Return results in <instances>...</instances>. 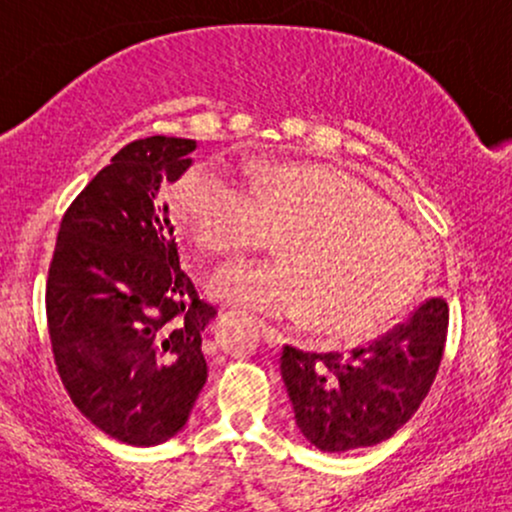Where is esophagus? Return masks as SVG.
Returning <instances> with one entry per match:
<instances>
[{
    "instance_id": "1",
    "label": "esophagus",
    "mask_w": 512,
    "mask_h": 512,
    "mask_svg": "<svg viewBox=\"0 0 512 512\" xmlns=\"http://www.w3.org/2000/svg\"><path fill=\"white\" fill-rule=\"evenodd\" d=\"M262 337H264V342L272 346V349H279V346L284 344V334L269 325H262Z\"/></svg>"
}]
</instances>
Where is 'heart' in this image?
<instances>
[{"label":"heart","mask_w":512,"mask_h":512,"mask_svg":"<svg viewBox=\"0 0 512 512\" xmlns=\"http://www.w3.org/2000/svg\"><path fill=\"white\" fill-rule=\"evenodd\" d=\"M170 209L211 255L260 248L269 231L281 260L226 264L211 276L216 301L269 317L310 315L322 334L354 337L407 308L424 284V240L356 175L320 163L257 168L250 187L211 166L175 182Z\"/></svg>","instance_id":"obj_1"}]
</instances>
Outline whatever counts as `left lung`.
Returning a JSON list of instances; mask_svg holds the SVG:
<instances>
[{"label":"left lung","mask_w":512,"mask_h":512,"mask_svg":"<svg viewBox=\"0 0 512 512\" xmlns=\"http://www.w3.org/2000/svg\"><path fill=\"white\" fill-rule=\"evenodd\" d=\"M445 334L448 303L428 298L407 322L351 354L284 346L281 380L305 440L322 452H349L395 436L431 390Z\"/></svg>","instance_id":"1"}]
</instances>
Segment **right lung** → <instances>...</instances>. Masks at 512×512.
<instances>
[{
    "label": "right lung",
    "mask_w": 512,
    "mask_h": 512,
    "mask_svg": "<svg viewBox=\"0 0 512 512\" xmlns=\"http://www.w3.org/2000/svg\"><path fill=\"white\" fill-rule=\"evenodd\" d=\"M195 139L120 149L60 223L48 276L57 370L76 409L120 443H166L207 383L202 332L216 317L180 269L161 190L190 168Z\"/></svg>",
    "instance_id": "obj_1"
}]
</instances>
